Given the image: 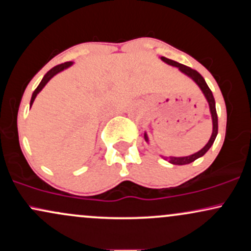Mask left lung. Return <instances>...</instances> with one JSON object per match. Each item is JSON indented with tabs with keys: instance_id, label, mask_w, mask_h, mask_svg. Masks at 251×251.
Masks as SVG:
<instances>
[{
	"instance_id": "8db88e82",
	"label": "left lung",
	"mask_w": 251,
	"mask_h": 251,
	"mask_svg": "<svg viewBox=\"0 0 251 251\" xmlns=\"http://www.w3.org/2000/svg\"><path fill=\"white\" fill-rule=\"evenodd\" d=\"M160 59H162L164 62L168 63V65L174 66V67H177L178 70L181 72V73L185 74V75H188L190 77V79L194 80V81L196 82V85H197L198 87L201 88V93L204 94L206 101H208V103H209L210 114H211V119H212V133H211V137H210L209 142L206 143V145L204 146V148L201 150H200L198 152H196V153L186 155V157H163L164 159L169 160V163L174 164V165H185V164H190V163L195 162V160L198 159V158L203 157V155L209 151V149L211 148L212 144H214V142H215L216 137H217V133H218V118H217V112H216L215 98H214V96H212V92L210 91L209 86L206 85L204 77L201 76L197 71L192 70V68H190V67H186V66L181 65V63H179V62L174 61V60H170V59H168V57L162 56ZM144 138H145L146 142L149 143V137H148V134H146V132L144 133Z\"/></svg>"
}]
</instances>
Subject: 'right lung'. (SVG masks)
Returning a JSON list of instances; mask_svg holds the SVG:
<instances>
[{"label":"right lung","instance_id":"right-lung-1","mask_svg":"<svg viewBox=\"0 0 251 251\" xmlns=\"http://www.w3.org/2000/svg\"><path fill=\"white\" fill-rule=\"evenodd\" d=\"M72 65H73V62H72V61H70V62H65V63H61V65H57V66H55V67H53V68H51L50 71H48L47 73L45 74V76H43V79L41 80V82H40V85L37 86L35 91L33 92V96H31V99H30V107H31V105H33L34 100H35V98H36L37 94H39L40 92L42 91V88L45 87L46 85H47V82L50 81V80L51 79V77H53L54 75H56L57 73H60V72H62L63 70H66V68L71 67Z\"/></svg>","mask_w":251,"mask_h":251}]
</instances>
